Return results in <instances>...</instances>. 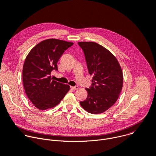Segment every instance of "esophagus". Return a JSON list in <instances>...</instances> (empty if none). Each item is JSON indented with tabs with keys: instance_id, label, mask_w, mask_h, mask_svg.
I'll return each instance as SVG.
<instances>
[{
	"instance_id": "obj_1",
	"label": "esophagus",
	"mask_w": 156,
	"mask_h": 156,
	"mask_svg": "<svg viewBox=\"0 0 156 156\" xmlns=\"http://www.w3.org/2000/svg\"><path fill=\"white\" fill-rule=\"evenodd\" d=\"M71 88L73 89L74 90H76L78 89V86H71Z\"/></svg>"
}]
</instances>
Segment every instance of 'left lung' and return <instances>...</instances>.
<instances>
[{"instance_id": "obj_1", "label": "left lung", "mask_w": 156, "mask_h": 156, "mask_svg": "<svg viewBox=\"0 0 156 156\" xmlns=\"http://www.w3.org/2000/svg\"><path fill=\"white\" fill-rule=\"evenodd\" d=\"M88 72L93 75L91 86L86 90V100L80 101L87 112L101 114L117 101L123 86V73L115 57L103 46L93 42H79Z\"/></svg>"}]
</instances>
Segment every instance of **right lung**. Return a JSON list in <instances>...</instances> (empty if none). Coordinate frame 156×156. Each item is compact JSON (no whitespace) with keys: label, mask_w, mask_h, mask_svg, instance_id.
<instances>
[{"label":"right lung","mask_w":156,"mask_h":156,"mask_svg":"<svg viewBox=\"0 0 156 156\" xmlns=\"http://www.w3.org/2000/svg\"><path fill=\"white\" fill-rule=\"evenodd\" d=\"M73 42L56 39L44 40L30 51L23 68L25 93L36 107L46 110L56 106L70 90V86L53 80L51 74L58 71L57 62Z\"/></svg>","instance_id":"right-lung-1"}]
</instances>
